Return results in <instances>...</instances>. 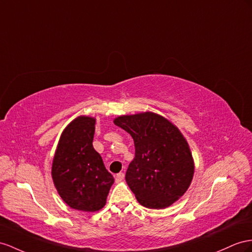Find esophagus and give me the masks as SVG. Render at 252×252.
I'll list each match as a JSON object with an SVG mask.
<instances>
[{
	"mask_svg": "<svg viewBox=\"0 0 252 252\" xmlns=\"http://www.w3.org/2000/svg\"><path fill=\"white\" fill-rule=\"evenodd\" d=\"M124 178H125V175L122 172H119V173H117V175H116V177H115V180H116V182H121L122 180H124Z\"/></svg>",
	"mask_w": 252,
	"mask_h": 252,
	"instance_id": "1",
	"label": "esophagus"
}]
</instances>
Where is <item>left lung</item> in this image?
<instances>
[{
  "instance_id": "left-lung-1",
  "label": "left lung",
  "mask_w": 252,
  "mask_h": 252,
  "mask_svg": "<svg viewBox=\"0 0 252 252\" xmlns=\"http://www.w3.org/2000/svg\"><path fill=\"white\" fill-rule=\"evenodd\" d=\"M134 140L135 158L126 181L137 201L149 209H165L184 195L195 170L189 146L179 128L151 112L114 120Z\"/></svg>"
}]
</instances>
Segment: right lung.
I'll return each mask as SVG.
<instances>
[{
	"instance_id": "right-lung-1",
	"label": "right lung",
	"mask_w": 252,
	"mask_h": 252,
	"mask_svg": "<svg viewBox=\"0 0 252 252\" xmlns=\"http://www.w3.org/2000/svg\"><path fill=\"white\" fill-rule=\"evenodd\" d=\"M95 119L80 116L61 135L52 164L57 192L70 208L84 212L101 210L114 178L94 149Z\"/></svg>"
}]
</instances>
